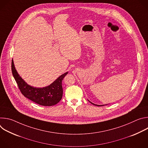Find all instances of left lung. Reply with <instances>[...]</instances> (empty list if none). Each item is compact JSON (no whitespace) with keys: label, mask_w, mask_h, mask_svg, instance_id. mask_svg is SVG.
<instances>
[{"label":"left lung","mask_w":148,"mask_h":148,"mask_svg":"<svg viewBox=\"0 0 148 148\" xmlns=\"http://www.w3.org/2000/svg\"><path fill=\"white\" fill-rule=\"evenodd\" d=\"M91 102L92 104H93V105H96V106H103V105H96V104H94V103H92L91 102Z\"/></svg>","instance_id":"8db88e82"}]
</instances>
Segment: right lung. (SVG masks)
<instances>
[{"label":"right lung","instance_id":"obj_1","mask_svg":"<svg viewBox=\"0 0 148 148\" xmlns=\"http://www.w3.org/2000/svg\"><path fill=\"white\" fill-rule=\"evenodd\" d=\"M12 72L22 94L27 98L43 106L57 104L62 97V81L68 72L62 74L50 86L44 88H34L28 84L18 74L12 60Z\"/></svg>","mask_w":148,"mask_h":148}]
</instances>
